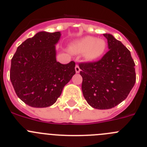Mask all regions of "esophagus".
I'll return each instance as SVG.
<instances>
[{"label":"esophagus","instance_id":"34e87169","mask_svg":"<svg viewBox=\"0 0 147 147\" xmlns=\"http://www.w3.org/2000/svg\"><path fill=\"white\" fill-rule=\"evenodd\" d=\"M75 71H76V73H80V67H79V65H76V67H75Z\"/></svg>","mask_w":147,"mask_h":147}]
</instances>
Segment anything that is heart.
<instances>
[{"label":"heart","mask_w":147,"mask_h":147,"mask_svg":"<svg viewBox=\"0 0 147 147\" xmlns=\"http://www.w3.org/2000/svg\"><path fill=\"white\" fill-rule=\"evenodd\" d=\"M71 51L76 54L84 53L87 60H95L100 57L106 49V42L102 39H96L93 37H82L76 40L71 45Z\"/></svg>","instance_id":"b5f03b06"}]
</instances>
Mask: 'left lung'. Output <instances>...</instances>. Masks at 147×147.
<instances>
[{
    "mask_svg": "<svg viewBox=\"0 0 147 147\" xmlns=\"http://www.w3.org/2000/svg\"><path fill=\"white\" fill-rule=\"evenodd\" d=\"M104 36L109 51L102 59L79 64L83 96L92 107L99 110L113 108L123 102L136 80L130 51L112 34Z\"/></svg>",
    "mask_w": 147,
    "mask_h": 147,
    "instance_id": "left-lung-1",
    "label": "left lung"
}]
</instances>
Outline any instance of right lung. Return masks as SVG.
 <instances>
[{"instance_id":"add662e5","label":"right lung","mask_w":147,"mask_h":147,"mask_svg":"<svg viewBox=\"0 0 147 147\" xmlns=\"http://www.w3.org/2000/svg\"><path fill=\"white\" fill-rule=\"evenodd\" d=\"M59 32H40L25 40L17 49L11 61L10 80L15 93L33 107L54 105L74 75L75 62H57L55 45Z\"/></svg>"}]
</instances>
